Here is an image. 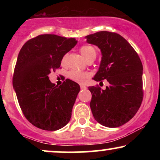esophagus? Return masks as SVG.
<instances>
[{
    "label": "esophagus",
    "instance_id": "1",
    "mask_svg": "<svg viewBox=\"0 0 160 160\" xmlns=\"http://www.w3.org/2000/svg\"><path fill=\"white\" fill-rule=\"evenodd\" d=\"M80 89H81L82 90H85V89H86V86H83V85H81V86H80Z\"/></svg>",
    "mask_w": 160,
    "mask_h": 160
}]
</instances>
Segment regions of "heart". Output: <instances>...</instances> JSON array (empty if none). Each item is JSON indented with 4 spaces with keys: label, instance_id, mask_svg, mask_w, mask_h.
Masks as SVG:
<instances>
[{
    "label": "heart",
    "instance_id": "b5f03b06",
    "mask_svg": "<svg viewBox=\"0 0 160 160\" xmlns=\"http://www.w3.org/2000/svg\"><path fill=\"white\" fill-rule=\"evenodd\" d=\"M80 52L82 55V56L85 58L86 62L91 59H95L96 58L97 52L95 49L93 47L89 45H84L82 46L80 48ZM66 56H65L62 58V62L64 63L65 61ZM68 78L73 81L79 82V83H82L89 78V74L88 72H82V71H69Z\"/></svg>",
    "mask_w": 160,
    "mask_h": 160
}]
</instances>
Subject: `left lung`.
Listing matches in <instances>:
<instances>
[{
    "mask_svg": "<svg viewBox=\"0 0 160 160\" xmlns=\"http://www.w3.org/2000/svg\"><path fill=\"white\" fill-rule=\"evenodd\" d=\"M85 38L102 52L93 79L98 82L107 80L110 83L105 89L89 87L92 113L102 126L119 127L132 118L142 102V63L132 47L117 33L102 31Z\"/></svg>",
    "mask_w": 160,
    "mask_h": 160,
    "instance_id": "obj_1",
    "label": "left lung"
}]
</instances>
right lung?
Returning a JSON list of instances; mask_svg holds the SVG:
<instances>
[{"label": "right lung", "instance_id": "1", "mask_svg": "<svg viewBox=\"0 0 160 160\" xmlns=\"http://www.w3.org/2000/svg\"><path fill=\"white\" fill-rule=\"evenodd\" d=\"M77 43L75 38L41 34L27 41L18 55L12 86L23 114L36 127L56 131L70 121L80 86L68 79L56 86L49 74Z\"/></svg>", "mask_w": 160, "mask_h": 160}]
</instances>
